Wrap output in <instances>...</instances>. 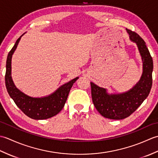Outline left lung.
Masks as SVG:
<instances>
[{"mask_svg": "<svg viewBox=\"0 0 158 158\" xmlns=\"http://www.w3.org/2000/svg\"><path fill=\"white\" fill-rule=\"evenodd\" d=\"M126 31L141 56L143 73L139 82L128 91L119 94H109L106 89L90 82L94 105L100 115L108 119L118 120L129 117L147 98L152 86L153 64L145 42L136 32L128 29Z\"/></svg>", "mask_w": 158, "mask_h": 158, "instance_id": "8db88e82", "label": "left lung"}]
</instances>
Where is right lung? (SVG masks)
Segmentation results:
<instances>
[{"label":"right lung","mask_w":158,"mask_h":158,"mask_svg":"<svg viewBox=\"0 0 158 158\" xmlns=\"http://www.w3.org/2000/svg\"><path fill=\"white\" fill-rule=\"evenodd\" d=\"M24 34L17 40L7 56L5 73L6 88L10 97L26 115L33 119H46L56 115L62 109L73 83L79 77H77L59 87L51 94L41 98L30 96L19 90L15 85L12 79L11 58L21 37Z\"/></svg>","instance_id":"obj_1"}]
</instances>
